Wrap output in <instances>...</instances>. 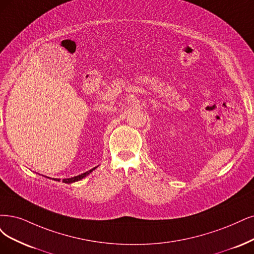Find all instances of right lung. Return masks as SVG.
Segmentation results:
<instances>
[{
    "instance_id": "add662e5",
    "label": "right lung",
    "mask_w": 254,
    "mask_h": 254,
    "mask_svg": "<svg viewBox=\"0 0 254 254\" xmlns=\"http://www.w3.org/2000/svg\"><path fill=\"white\" fill-rule=\"evenodd\" d=\"M95 168H96V167H94V168H92V170H90V171H88V172H86V173H83V174L78 175V176L72 177V178H69V179H63V182H64V183H73V182L79 181V180L83 179L84 177H87L90 173H92L94 170H95ZM53 180H55V181H60V179H53Z\"/></svg>"
}]
</instances>
